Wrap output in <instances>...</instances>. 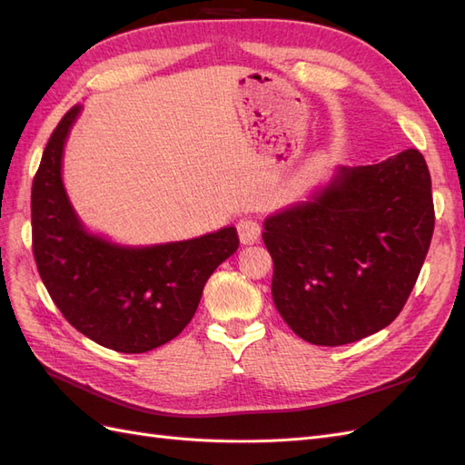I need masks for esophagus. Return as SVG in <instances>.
I'll list each match as a JSON object with an SVG mask.
<instances>
[{"label": "esophagus", "mask_w": 465, "mask_h": 465, "mask_svg": "<svg viewBox=\"0 0 465 465\" xmlns=\"http://www.w3.org/2000/svg\"><path fill=\"white\" fill-rule=\"evenodd\" d=\"M236 231H238V238H241L242 244H254L262 232L258 221H254L252 217H244L238 221Z\"/></svg>", "instance_id": "1"}]
</instances>
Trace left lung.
Returning a JSON list of instances; mask_svg holds the SVG:
<instances>
[{
    "mask_svg": "<svg viewBox=\"0 0 465 465\" xmlns=\"http://www.w3.org/2000/svg\"><path fill=\"white\" fill-rule=\"evenodd\" d=\"M432 231L430 174L417 149L335 166L306 200L263 221L275 308L314 345L384 330L413 291Z\"/></svg>",
    "mask_w": 465,
    "mask_h": 465,
    "instance_id": "obj_1",
    "label": "left lung"
}]
</instances>
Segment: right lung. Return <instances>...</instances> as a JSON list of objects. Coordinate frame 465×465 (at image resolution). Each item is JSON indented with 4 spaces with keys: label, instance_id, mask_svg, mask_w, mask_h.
Returning a JSON list of instances; mask_svg holds the SVG:
<instances>
[{
    "label": "right lung",
    "instance_id": "obj_1",
    "mask_svg": "<svg viewBox=\"0 0 465 465\" xmlns=\"http://www.w3.org/2000/svg\"><path fill=\"white\" fill-rule=\"evenodd\" d=\"M74 106L54 130L33 182V252L42 283L72 326L118 353H147L188 326L203 287L238 248L234 227L161 244L93 232L69 200L62 166Z\"/></svg>",
    "mask_w": 465,
    "mask_h": 465
}]
</instances>
